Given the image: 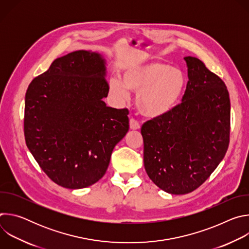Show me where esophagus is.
<instances>
[{
	"mask_svg": "<svg viewBox=\"0 0 249 249\" xmlns=\"http://www.w3.org/2000/svg\"><path fill=\"white\" fill-rule=\"evenodd\" d=\"M130 129L132 130H138L140 129V124L137 120H135L134 118L130 119Z\"/></svg>",
	"mask_w": 249,
	"mask_h": 249,
	"instance_id": "1",
	"label": "esophagus"
}]
</instances>
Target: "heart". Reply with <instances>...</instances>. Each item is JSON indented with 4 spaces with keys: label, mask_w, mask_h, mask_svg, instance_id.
I'll list each match as a JSON object with an SVG mask.
<instances>
[{
    "label": "heart",
    "mask_w": 249,
    "mask_h": 249,
    "mask_svg": "<svg viewBox=\"0 0 249 249\" xmlns=\"http://www.w3.org/2000/svg\"><path fill=\"white\" fill-rule=\"evenodd\" d=\"M186 86L182 71L171 65L152 61L126 69L122 81H110L111 92L119 99L129 97V90L138 92L136 104L141 114L149 118L162 116L178 103Z\"/></svg>",
    "instance_id": "obj_1"
}]
</instances>
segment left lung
Returning a JSON list of instances; mask_svg holds the SVG:
<instances>
[{
	"mask_svg": "<svg viewBox=\"0 0 249 249\" xmlns=\"http://www.w3.org/2000/svg\"><path fill=\"white\" fill-rule=\"evenodd\" d=\"M188 83L182 102L142 126L144 165L163 191L187 194L202 185L230 144L231 101L220 77L195 57H184Z\"/></svg>",
	"mask_w": 249,
	"mask_h": 249,
	"instance_id": "left-lung-1",
	"label": "left lung"
}]
</instances>
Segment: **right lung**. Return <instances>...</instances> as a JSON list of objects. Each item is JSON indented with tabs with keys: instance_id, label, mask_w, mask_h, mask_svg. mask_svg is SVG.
Here are the masks:
<instances>
[{
	"instance_id": "add662e5",
	"label": "right lung",
	"mask_w": 249,
	"mask_h": 249,
	"mask_svg": "<svg viewBox=\"0 0 249 249\" xmlns=\"http://www.w3.org/2000/svg\"><path fill=\"white\" fill-rule=\"evenodd\" d=\"M105 61L86 50L53 61L25 93V143L56 184L81 189L105 174L114 147L129 130V111L106 106Z\"/></svg>"
}]
</instances>
